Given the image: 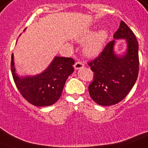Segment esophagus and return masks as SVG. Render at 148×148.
<instances>
[{
  "instance_id": "1",
  "label": "esophagus",
  "mask_w": 148,
  "mask_h": 148,
  "mask_svg": "<svg viewBox=\"0 0 148 148\" xmlns=\"http://www.w3.org/2000/svg\"><path fill=\"white\" fill-rule=\"evenodd\" d=\"M83 67H84V63H82V62H77L76 63L74 64V68H75L76 70L80 69V68H82Z\"/></svg>"
}]
</instances>
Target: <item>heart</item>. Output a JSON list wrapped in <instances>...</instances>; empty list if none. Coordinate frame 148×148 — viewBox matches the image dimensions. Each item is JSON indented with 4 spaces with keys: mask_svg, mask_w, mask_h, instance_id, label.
Listing matches in <instances>:
<instances>
[{
    "mask_svg": "<svg viewBox=\"0 0 148 148\" xmlns=\"http://www.w3.org/2000/svg\"><path fill=\"white\" fill-rule=\"evenodd\" d=\"M107 36V31L106 29H101L96 32L95 34L93 31H89L88 32H86L81 39V42H86L90 40L85 46V54L90 57L98 55L106 40Z\"/></svg>",
    "mask_w": 148,
    "mask_h": 148,
    "instance_id": "b5f03b06",
    "label": "heart"
}]
</instances>
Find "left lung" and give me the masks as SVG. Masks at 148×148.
I'll return each mask as SVG.
<instances>
[{
    "label": "left lung",
    "instance_id": "8db88e82",
    "mask_svg": "<svg viewBox=\"0 0 148 148\" xmlns=\"http://www.w3.org/2000/svg\"><path fill=\"white\" fill-rule=\"evenodd\" d=\"M113 37L126 39V53L123 56L114 53L116 40H112L98 57L88 62L93 72L89 93L93 101L100 106L115 105L122 101L130 92L138 75V43L133 32L122 20Z\"/></svg>",
    "mask_w": 148,
    "mask_h": 148
}]
</instances>
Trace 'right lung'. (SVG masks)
Wrapping results in <instances>:
<instances>
[{
  "instance_id": "right-lung-1",
  "label": "right lung",
  "mask_w": 148,
  "mask_h": 148,
  "mask_svg": "<svg viewBox=\"0 0 148 148\" xmlns=\"http://www.w3.org/2000/svg\"><path fill=\"white\" fill-rule=\"evenodd\" d=\"M74 60L71 58L55 57L42 73L20 77L15 72L12 54L10 67L14 83L24 99L36 106H49L61 97L67 78L74 71Z\"/></svg>"
}]
</instances>
